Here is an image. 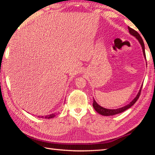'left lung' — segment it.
<instances>
[{
    "label": "left lung",
    "mask_w": 155,
    "mask_h": 155,
    "mask_svg": "<svg viewBox=\"0 0 155 155\" xmlns=\"http://www.w3.org/2000/svg\"><path fill=\"white\" fill-rule=\"evenodd\" d=\"M128 30H129V33L131 35H133V36H135L137 39L139 40V43H140L141 45V47H142V49H143V55L144 57L146 58V53H145V47H144V43L143 41V39H142V38L141 37V35H139V33L137 31H136L135 30H134L133 29H132L130 27H128ZM141 87L140 90H139L138 94L137 95V96L135 97V98L134 99V100L131 101V102L129 104L126 105L125 106H124V107H121L120 108H117V109H107V108H103L101 107V106H100L96 102L95 100L93 99V108H94L95 110L97 111V112L100 114L101 115H104V116H110V115H116V114H118V113H121L124 112V111H125L128 109L129 108H130L132 106H133L134 104H135L137 100L139 97V95L141 94Z\"/></svg>",
    "instance_id": "obj_1"
}]
</instances>
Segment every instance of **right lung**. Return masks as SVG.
I'll return each mask as SVG.
<instances>
[{"instance_id": "obj_1", "label": "right lung", "mask_w": 155, "mask_h": 155, "mask_svg": "<svg viewBox=\"0 0 155 155\" xmlns=\"http://www.w3.org/2000/svg\"><path fill=\"white\" fill-rule=\"evenodd\" d=\"M57 114L56 113H54V114H51V115H47V116H45V119H50V118H53ZM41 117H44L42 116Z\"/></svg>"}]
</instances>
